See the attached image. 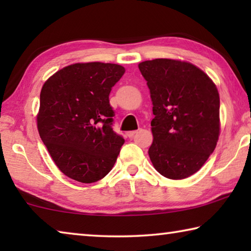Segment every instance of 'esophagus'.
Masks as SVG:
<instances>
[{
  "instance_id": "esophagus-1",
  "label": "esophagus",
  "mask_w": 251,
  "mask_h": 251,
  "mask_svg": "<svg viewBox=\"0 0 251 251\" xmlns=\"http://www.w3.org/2000/svg\"><path fill=\"white\" fill-rule=\"evenodd\" d=\"M137 133H138V130H131V131H128V133H127V136H128L129 138H131L135 134H137Z\"/></svg>"
}]
</instances>
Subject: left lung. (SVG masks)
Segmentation results:
<instances>
[{"mask_svg": "<svg viewBox=\"0 0 251 251\" xmlns=\"http://www.w3.org/2000/svg\"><path fill=\"white\" fill-rule=\"evenodd\" d=\"M152 101L154 136L148 155L157 172L184 179L198 172L217 145L219 94L208 75L188 62L156 58L138 64Z\"/></svg>", "mask_w": 251, "mask_h": 251, "instance_id": "1", "label": "left lung"}]
</instances>
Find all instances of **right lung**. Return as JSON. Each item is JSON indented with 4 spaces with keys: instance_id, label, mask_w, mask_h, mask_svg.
Here are the masks:
<instances>
[{
    "instance_id": "add662e5",
    "label": "right lung",
    "mask_w": 251,
    "mask_h": 251,
    "mask_svg": "<svg viewBox=\"0 0 251 251\" xmlns=\"http://www.w3.org/2000/svg\"><path fill=\"white\" fill-rule=\"evenodd\" d=\"M125 73L110 63H76L46 80L40 95L37 129L64 175L91 184L104 178L124 138L113 130L109 93Z\"/></svg>"
}]
</instances>
